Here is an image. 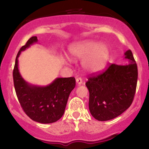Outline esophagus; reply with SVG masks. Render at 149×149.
<instances>
[{
  "instance_id": "esophagus-1",
  "label": "esophagus",
  "mask_w": 149,
  "mask_h": 149,
  "mask_svg": "<svg viewBox=\"0 0 149 149\" xmlns=\"http://www.w3.org/2000/svg\"><path fill=\"white\" fill-rule=\"evenodd\" d=\"M76 83H77V84H78V85H80L82 84V83H83V80H82V78H76Z\"/></svg>"
}]
</instances>
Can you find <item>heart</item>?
Segmentation results:
<instances>
[{
    "label": "heart",
    "instance_id": "obj_1",
    "mask_svg": "<svg viewBox=\"0 0 149 149\" xmlns=\"http://www.w3.org/2000/svg\"><path fill=\"white\" fill-rule=\"evenodd\" d=\"M70 57L83 61V68L90 73H99L105 69L110 57L109 47L95 40H83L69 47Z\"/></svg>",
    "mask_w": 149,
    "mask_h": 149
}]
</instances>
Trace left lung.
I'll list each match as a JSON object with an SVG mask.
<instances>
[{
	"instance_id": "left-lung-1",
	"label": "left lung",
	"mask_w": 149,
	"mask_h": 149,
	"mask_svg": "<svg viewBox=\"0 0 149 149\" xmlns=\"http://www.w3.org/2000/svg\"><path fill=\"white\" fill-rule=\"evenodd\" d=\"M128 64H113L101 74L88 78L85 85L90 92L89 109L100 121L109 120L130 107L137 83V66L130 49L124 54Z\"/></svg>"
}]
</instances>
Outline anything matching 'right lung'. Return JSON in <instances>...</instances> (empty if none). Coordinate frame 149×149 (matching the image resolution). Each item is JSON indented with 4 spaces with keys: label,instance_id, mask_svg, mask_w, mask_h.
Wrapping results in <instances>:
<instances>
[{
    "label": "right lung",
    "instance_id": "1",
    "mask_svg": "<svg viewBox=\"0 0 149 149\" xmlns=\"http://www.w3.org/2000/svg\"><path fill=\"white\" fill-rule=\"evenodd\" d=\"M37 42L36 36L30 38L19 51L13 70L15 89L20 105L31 119L42 124L52 123L64 115L70 93L76 86V79L73 77L57 78L46 86L26 81L19 70L18 57L22 51Z\"/></svg>",
    "mask_w": 149,
    "mask_h": 149
}]
</instances>
